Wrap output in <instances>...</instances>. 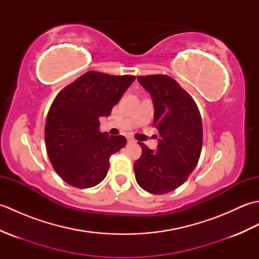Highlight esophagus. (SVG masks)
<instances>
[{"label":"esophagus","instance_id":"esophagus-1","mask_svg":"<svg viewBox=\"0 0 259 259\" xmlns=\"http://www.w3.org/2000/svg\"><path fill=\"white\" fill-rule=\"evenodd\" d=\"M128 142H131V144H133V142H136V140L134 138H131V137H128Z\"/></svg>","mask_w":259,"mask_h":259}]
</instances>
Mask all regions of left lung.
Returning a JSON list of instances; mask_svg holds the SVG:
<instances>
[{
    "label": "left lung",
    "instance_id": "left-lung-1",
    "mask_svg": "<svg viewBox=\"0 0 259 259\" xmlns=\"http://www.w3.org/2000/svg\"><path fill=\"white\" fill-rule=\"evenodd\" d=\"M150 93L158 130L157 150L139 142L141 157L134 164L136 180L142 189L167 194L183 185L199 160L202 123L196 102L168 75L138 76Z\"/></svg>",
    "mask_w": 259,
    "mask_h": 259
}]
</instances>
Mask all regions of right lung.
I'll use <instances>...</instances> for the list:
<instances>
[{"label": "right lung", "mask_w": 259, "mask_h": 259, "mask_svg": "<svg viewBox=\"0 0 259 259\" xmlns=\"http://www.w3.org/2000/svg\"><path fill=\"white\" fill-rule=\"evenodd\" d=\"M134 75L90 71L54 99L46 123V146L54 170L76 188L95 187L106 178L109 159L126 144L123 136L100 133L99 119L109 117Z\"/></svg>", "instance_id": "add662e5"}]
</instances>
